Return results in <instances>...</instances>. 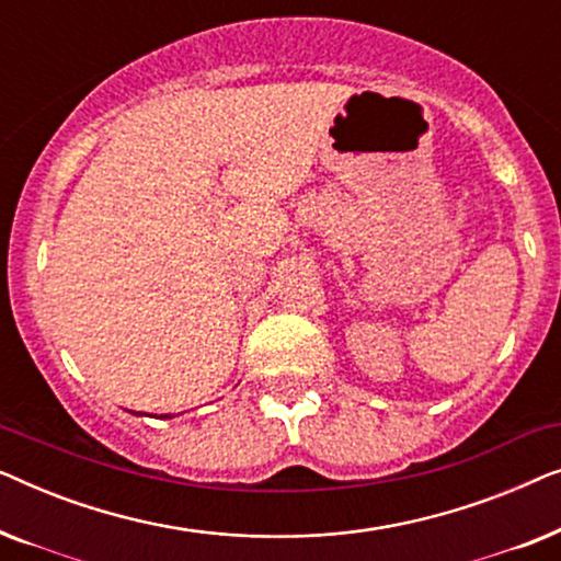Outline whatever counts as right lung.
Listing matches in <instances>:
<instances>
[{"mask_svg": "<svg viewBox=\"0 0 561 561\" xmlns=\"http://www.w3.org/2000/svg\"><path fill=\"white\" fill-rule=\"evenodd\" d=\"M160 419H171V413H163V416H160Z\"/></svg>", "mask_w": 561, "mask_h": 561, "instance_id": "1", "label": "right lung"}]
</instances>
